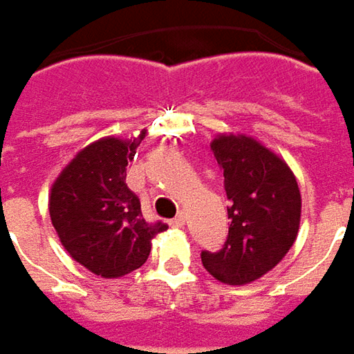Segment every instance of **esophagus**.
I'll list each match as a JSON object with an SVG mask.
<instances>
[{"mask_svg":"<svg viewBox=\"0 0 354 354\" xmlns=\"http://www.w3.org/2000/svg\"><path fill=\"white\" fill-rule=\"evenodd\" d=\"M184 223H186V217L180 214L176 215L174 219H170V227H174V229H180V227H184Z\"/></svg>","mask_w":354,"mask_h":354,"instance_id":"34e87169","label":"esophagus"}]
</instances>
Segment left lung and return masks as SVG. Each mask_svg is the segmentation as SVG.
<instances>
[{"mask_svg":"<svg viewBox=\"0 0 354 354\" xmlns=\"http://www.w3.org/2000/svg\"><path fill=\"white\" fill-rule=\"evenodd\" d=\"M212 151L223 170L231 219L219 252H201L203 268L227 286L270 272L296 243L301 219L298 182L282 156L243 133H219Z\"/></svg>","mask_w":354,"mask_h":354,"instance_id":"obj_1","label":"left lung"}]
</instances>
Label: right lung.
Listing matches in <instances>:
<instances>
[{"label": "right lung", "instance_id": "right-lung-1", "mask_svg": "<svg viewBox=\"0 0 354 354\" xmlns=\"http://www.w3.org/2000/svg\"><path fill=\"white\" fill-rule=\"evenodd\" d=\"M145 139L102 137L84 147L55 180L48 214L62 247L102 278H121L140 268L153 239L168 229L149 223L140 201L125 184L127 165Z\"/></svg>", "mask_w": 354, "mask_h": 354}]
</instances>
